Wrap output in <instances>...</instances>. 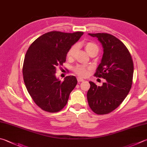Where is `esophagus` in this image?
I'll use <instances>...</instances> for the list:
<instances>
[{"label":"esophagus","mask_w":147,"mask_h":147,"mask_svg":"<svg viewBox=\"0 0 147 147\" xmlns=\"http://www.w3.org/2000/svg\"><path fill=\"white\" fill-rule=\"evenodd\" d=\"M77 81H78V82H82V81H84V79L81 78V77H77Z\"/></svg>","instance_id":"obj_1"}]
</instances>
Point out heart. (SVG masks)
Instances as JSON below:
<instances>
[{
    "instance_id": "obj_1",
    "label": "heart",
    "mask_w": 147,
    "mask_h": 147,
    "mask_svg": "<svg viewBox=\"0 0 147 147\" xmlns=\"http://www.w3.org/2000/svg\"><path fill=\"white\" fill-rule=\"evenodd\" d=\"M85 49L86 51L88 52V54L91 53L92 52H97L98 51V46L96 45L95 43H92V42H88L85 45ZM77 49V45H74L69 50L67 54V56L68 57H73L75 54H76V52ZM90 68L88 67V66H85L83 65H77L76 67L74 68V71L77 74H78L79 76L84 77L87 76L88 72H89Z\"/></svg>"
}]
</instances>
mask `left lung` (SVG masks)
I'll return each mask as SVG.
<instances>
[{
    "label": "left lung",
    "mask_w": 147,
    "mask_h": 147,
    "mask_svg": "<svg viewBox=\"0 0 147 147\" xmlns=\"http://www.w3.org/2000/svg\"><path fill=\"white\" fill-rule=\"evenodd\" d=\"M102 44L104 54L95 76L106 79L101 86L90 81L87 93L88 104L97 115L109 113L121 104L131 88L134 66L125 45L107 33L91 34Z\"/></svg>",
    "instance_id": "obj_1"
}]
</instances>
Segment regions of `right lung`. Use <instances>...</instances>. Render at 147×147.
<instances>
[{"instance_id": "right-lung-1", "label": "right lung", "mask_w": 147, "mask_h": 147, "mask_svg": "<svg viewBox=\"0 0 147 147\" xmlns=\"http://www.w3.org/2000/svg\"><path fill=\"white\" fill-rule=\"evenodd\" d=\"M83 34L49 32L38 38L27 50L23 65L25 85L35 103L45 111L61 110L77 84L73 76L61 81L56 71L57 66L66 61L68 51Z\"/></svg>"}]
</instances>
